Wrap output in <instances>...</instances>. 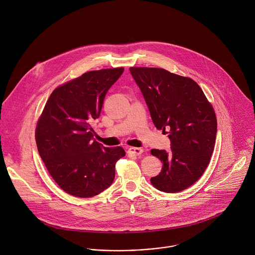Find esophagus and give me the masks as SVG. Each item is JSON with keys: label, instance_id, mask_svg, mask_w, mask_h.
<instances>
[{"label": "esophagus", "instance_id": "34e87169", "mask_svg": "<svg viewBox=\"0 0 255 255\" xmlns=\"http://www.w3.org/2000/svg\"><path fill=\"white\" fill-rule=\"evenodd\" d=\"M127 152H128L129 155L137 156V155L141 154V152H142V149H141V147H129Z\"/></svg>", "mask_w": 255, "mask_h": 255}]
</instances>
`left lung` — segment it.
Segmentation results:
<instances>
[{
	"mask_svg": "<svg viewBox=\"0 0 255 255\" xmlns=\"http://www.w3.org/2000/svg\"><path fill=\"white\" fill-rule=\"evenodd\" d=\"M154 126L169 138V151L151 149L163 163L150 178L164 193H179L196 183L209 164L217 133L212 106L191 78L162 68L131 67Z\"/></svg>",
	"mask_w": 255,
	"mask_h": 255,
	"instance_id": "1",
	"label": "left lung"
}]
</instances>
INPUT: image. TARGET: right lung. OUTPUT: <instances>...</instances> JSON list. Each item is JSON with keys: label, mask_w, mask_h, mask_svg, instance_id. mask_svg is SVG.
I'll list each match as a JSON object with an SVG mask.
<instances>
[{"label": "right lung", "mask_w": 255, "mask_h": 255, "mask_svg": "<svg viewBox=\"0 0 255 255\" xmlns=\"http://www.w3.org/2000/svg\"><path fill=\"white\" fill-rule=\"evenodd\" d=\"M123 71H90L58 87L38 121L39 154L57 185L71 196L91 198L104 192L114 182L116 161L125 156L121 146L106 147L95 141L91 124Z\"/></svg>", "instance_id": "1"}]
</instances>
